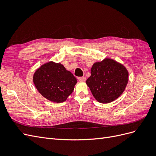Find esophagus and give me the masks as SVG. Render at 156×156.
Here are the masks:
<instances>
[{"instance_id":"34e87169","label":"esophagus","mask_w":156,"mask_h":156,"mask_svg":"<svg viewBox=\"0 0 156 156\" xmlns=\"http://www.w3.org/2000/svg\"><path fill=\"white\" fill-rule=\"evenodd\" d=\"M77 79L79 81H84L86 80V77L83 76V77H77Z\"/></svg>"}]
</instances>
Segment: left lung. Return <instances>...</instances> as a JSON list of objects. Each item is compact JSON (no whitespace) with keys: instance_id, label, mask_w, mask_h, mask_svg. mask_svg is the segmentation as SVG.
<instances>
[{"instance_id":"1","label":"left lung","mask_w":156,"mask_h":156,"mask_svg":"<svg viewBox=\"0 0 156 156\" xmlns=\"http://www.w3.org/2000/svg\"><path fill=\"white\" fill-rule=\"evenodd\" d=\"M128 82V72L123 65L105 58L94 64L86 83L96 100L103 103L115 100L123 93Z\"/></svg>"}]
</instances>
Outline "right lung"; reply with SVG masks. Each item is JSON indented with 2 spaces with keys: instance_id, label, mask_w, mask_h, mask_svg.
<instances>
[{
  "instance_id": "obj_1",
  "label": "right lung",
  "mask_w": 156,
  "mask_h": 156,
  "mask_svg": "<svg viewBox=\"0 0 156 156\" xmlns=\"http://www.w3.org/2000/svg\"><path fill=\"white\" fill-rule=\"evenodd\" d=\"M33 81L44 98L51 101L61 103L66 100L73 92L77 79L63 65L50 62L36 71Z\"/></svg>"
}]
</instances>
